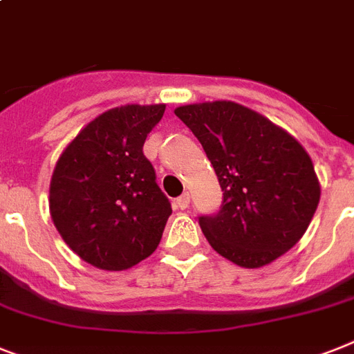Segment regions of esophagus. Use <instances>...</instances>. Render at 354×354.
I'll return each instance as SVG.
<instances>
[{"instance_id":"1","label":"esophagus","mask_w":354,"mask_h":354,"mask_svg":"<svg viewBox=\"0 0 354 354\" xmlns=\"http://www.w3.org/2000/svg\"><path fill=\"white\" fill-rule=\"evenodd\" d=\"M189 203H191V196H189V192H183L182 196L176 200L178 209H187V207H189Z\"/></svg>"}]
</instances>
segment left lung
<instances>
[{
	"label": "left lung",
	"instance_id": "1",
	"mask_svg": "<svg viewBox=\"0 0 354 354\" xmlns=\"http://www.w3.org/2000/svg\"><path fill=\"white\" fill-rule=\"evenodd\" d=\"M174 114L200 140L223 191L218 214L200 218L212 249L258 269L297 245L320 202L315 165L297 138L227 100L182 105Z\"/></svg>",
	"mask_w": 354,
	"mask_h": 354
}]
</instances>
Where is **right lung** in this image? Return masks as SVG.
<instances>
[{
	"instance_id": "obj_1",
	"label": "right lung",
	"mask_w": 354,
	"mask_h": 354,
	"mask_svg": "<svg viewBox=\"0 0 354 354\" xmlns=\"http://www.w3.org/2000/svg\"><path fill=\"white\" fill-rule=\"evenodd\" d=\"M165 105H122L94 118L57 158L48 189L63 242L103 271H125L156 251L171 203L143 143Z\"/></svg>"
}]
</instances>
